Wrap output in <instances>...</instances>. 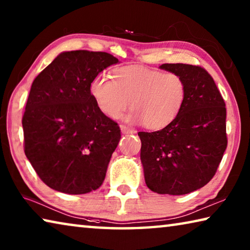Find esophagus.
Masks as SVG:
<instances>
[{"instance_id":"esophagus-1","label":"esophagus","mask_w":250,"mask_h":250,"mask_svg":"<svg viewBox=\"0 0 250 250\" xmlns=\"http://www.w3.org/2000/svg\"><path fill=\"white\" fill-rule=\"evenodd\" d=\"M120 129H121V131L124 133H129V134H133V133H135L137 132V131L135 130H133V129H130L129 126H126V125H120Z\"/></svg>"}]
</instances>
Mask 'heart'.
<instances>
[{"instance_id": "heart-1", "label": "heart", "mask_w": 250, "mask_h": 250, "mask_svg": "<svg viewBox=\"0 0 250 250\" xmlns=\"http://www.w3.org/2000/svg\"><path fill=\"white\" fill-rule=\"evenodd\" d=\"M90 95L97 107L110 119H119L129 105L126 120L150 130L171 125L183 109L186 83L180 75L145 66L113 69L112 79L98 75L91 80Z\"/></svg>"}]
</instances>
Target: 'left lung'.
I'll return each mask as SVG.
<instances>
[{
  "instance_id": "8db88e82",
  "label": "left lung",
  "mask_w": 250,
  "mask_h": 250,
  "mask_svg": "<svg viewBox=\"0 0 250 250\" xmlns=\"http://www.w3.org/2000/svg\"><path fill=\"white\" fill-rule=\"evenodd\" d=\"M186 83L179 117L162 130L139 132L146 184L158 194L183 195L213 179L227 146L225 101L201 66L163 64Z\"/></svg>"
}]
</instances>
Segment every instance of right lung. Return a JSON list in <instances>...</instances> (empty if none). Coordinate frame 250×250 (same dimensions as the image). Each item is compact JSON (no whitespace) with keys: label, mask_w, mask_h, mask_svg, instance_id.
<instances>
[{"label":"right lung","mask_w":250,"mask_h":250,"mask_svg":"<svg viewBox=\"0 0 250 250\" xmlns=\"http://www.w3.org/2000/svg\"><path fill=\"white\" fill-rule=\"evenodd\" d=\"M117 62L104 52L71 50L34 79L22 119L24 151L55 191L86 194L103 184L121 133L97 107L90 83Z\"/></svg>","instance_id":"add662e5"}]
</instances>
